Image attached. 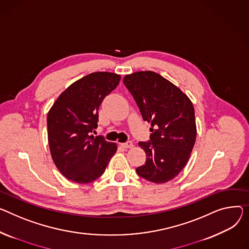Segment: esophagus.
<instances>
[{
	"instance_id": "obj_1",
	"label": "esophagus",
	"mask_w": 249,
	"mask_h": 249,
	"mask_svg": "<svg viewBox=\"0 0 249 249\" xmlns=\"http://www.w3.org/2000/svg\"><path fill=\"white\" fill-rule=\"evenodd\" d=\"M121 146L123 148H132V147L134 146V144H133V142H132V141H127L125 143H121Z\"/></svg>"
}]
</instances>
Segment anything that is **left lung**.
I'll return each mask as SVG.
<instances>
[{
  "label": "left lung",
  "instance_id": "8db88e82",
  "mask_svg": "<svg viewBox=\"0 0 249 249\" xmlns=\"http://www.w3.org/2000/svg\"><path fill=\"white\" fill-rule=\"evenodd\" d=\"M123 83L143 120L152 126L150 140L138 143L146 161L136 172L153 183L168 182L184 168L195 143L193 104L170 81L152 71L126 75Z\"/></svg>",
  "mask_w": 249,
  "mask_h": 249
}]
</instances>
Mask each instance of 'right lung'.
Wrapping results in <instances>:
<instances>
[{"mask_svg":"<svg viewBox=\"0 0 249 249\" xmlns=\"http://www.w3.org/2000/svg\"><path fill=\"white\" fill-rule=\"evenodd\" d=\"M120 79L115 73H91L66 89L48 113L52 159L59 171L76 183H90L100 177L117 150L115 143L90 134L98 126L100 104Z\"/></svg>","mask_w":249,"mask_h":249,"instance_id":"obj_1","label":"right lung"}]
</instances>
